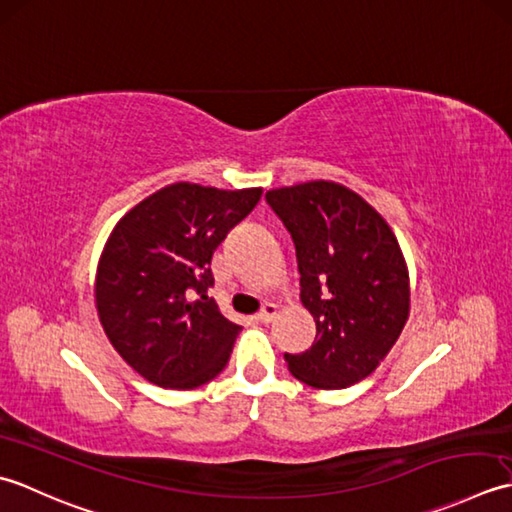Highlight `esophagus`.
I'll use <instances>...</instances> for the list:
<instances>
[{"label":"esophagus","instance_id":"34e87169","mask_svg":"<svg viewBox=\"0 0 512 512\" xmlns=\"http://www.w3.org/2000/svg\"><path fill=\"white\" fill-rule=\"evenodd\" d=\"M276 311H278V307L274 305V302H265V305L260 307V311L256 314V320H260V322H271V318L276 316Z\"/></svg>","mask_w":512,"mask_h":512}]
</instances>
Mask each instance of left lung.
Segmentation results:
<instances>
[{"label": "left lung", "instance_id": "8db88e82", "mask_svg": "<svg viewBox=\"0 0 512 512\" xmlns=\"http://www.w3.org/2000/svg\"><path fill=\"white\" fill-rule=\"evenodd\" d=\"M265 198L294 238L300 300L316 320L311 349L285 353L287 367L309 387H351L380 367L409 320V269L398 238L340 183H298Z\"/></svg>", "mask_w": 512, "mask_h": 512}]
</instances>
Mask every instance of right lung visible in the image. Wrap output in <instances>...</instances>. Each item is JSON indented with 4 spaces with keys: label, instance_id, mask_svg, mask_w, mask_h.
Here are the masks:
<instances>
[{
    "label": "right lung",
    "instance_id": "add662e5",
    "mask_svg": "<svg viewBox=\"0 0 512 512\" xmlns=\"http://www.w3.org/2000/svg\"><path fill=\"white\" fill-rule=\"evenodd\" d=\"M260 194L172 183L114 225L97 267V314L119 356L156 387L196 389L225 369L241 327L207 296L212 254Z\"/></svg>",
    "mask_w": 512,
    "mask_h": 512
}]
</instances>
